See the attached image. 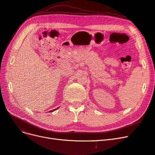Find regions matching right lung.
Returning a JSON list of instances; mask_svg holds the SVG:
<instances>
[{
	"mask_svg": "<svg viewBox=\"0 0 155 155\" xmlns=\"http://www.w3.org/2000/svg\"><path fill=\"white\" fill-rule=\"evenodd\" d=\"M56 109H55L54 110H56ZM50 112H52V110H51V111H50Z\"/></svg>",
	"mask_w": 155,
	"mask_h": 155,
	"instance_id": "add662e5",
	"label": "right lung"
}]
</instances>
